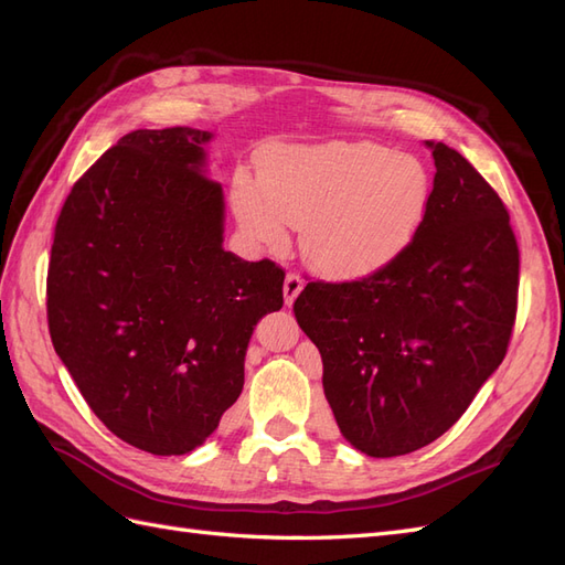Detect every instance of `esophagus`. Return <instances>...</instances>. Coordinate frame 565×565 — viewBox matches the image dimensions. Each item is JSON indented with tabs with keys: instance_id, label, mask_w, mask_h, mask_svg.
<instances>
[{
	"instance_id": "esophagus-1",
	"label": "esophagus",
	"mask_w": 565,
	"mask_h": 565,
	"mask_svg": "<svg viewBox=\"0 0 565 565\" xmlns=\"http://www.w3.org/2000/svg\"><path fill=\"white\" fill-rule=\"evenodd\" d=\"M301 289H303L301 276H297V273H287V278H285V303L287 306L292 303L299 297Z\"/></svg>"
}]
</instances>
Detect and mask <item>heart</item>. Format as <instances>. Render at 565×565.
<instances>
[{"mask_svg": "<svg viewBox=\"0 0 565 565\" xmlns=\"http://www.w3.org/2000/svg\"><path fill=\"white\" fill-rule=\"evenodd\" d=\"M235 214L262 243L301 226V249L316 268L361 278L388 266L419 233L431 202L422 160L372 141L270 146L259 181L237 174Z\"/></svg>", "mask_w": 565, "mask_h": 565, "instance_id": "1", "label": "heart"}]
</instances>
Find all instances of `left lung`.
<instances>
[{
    "label": "left lung",
    "mask_w": 565,
    "mask_h": 565,
    "mask_svg": "<svg viewBox=\"0 0 565 565\" xmlns=\"http://www.w3.org/2000/svg\"><path fill=\"white\" fill-rule=\"evenodd\" d=\"M431 148L429 212L409 247L351 282H309L295 316L322 358L339 431L370 457L429 446L500 367L516 320L519 245L473 164Z\"/></svg>",
    "instance_id": "1"
}]
</instances>
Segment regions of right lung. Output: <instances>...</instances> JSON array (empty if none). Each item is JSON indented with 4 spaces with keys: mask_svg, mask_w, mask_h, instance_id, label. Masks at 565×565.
<instances>
[{
    "mask_svg": "<svg viewBox=\"0 0 565 565\" xmlns=\"http://www.w3.org/2000/svg\"><path fill=\"white\" fill-rule=\"evenodd\" d=\"M212 134L136 129L73 185L46 276L49 334L94 415L129 446L185 455L245 384L254 324L285 270L224 249Z\"/></svg>",
    "mask_w": 565,
    "mask_h": 565,
    "instance_id": "add662e5",
    "label": "right lung"
}]
</instances>
